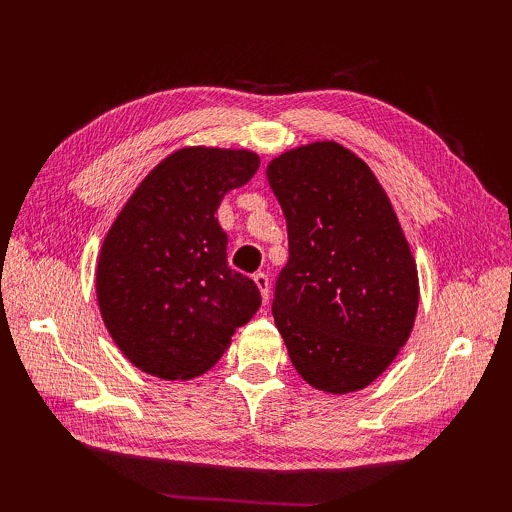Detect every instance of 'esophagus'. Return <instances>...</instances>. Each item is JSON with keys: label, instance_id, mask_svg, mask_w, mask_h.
<instances>
[{"label": "esophagus", "instance_id": "obj_1", "mask_svg": "<svg viewBox=\"0 0 512 512\" xmlns=\"http://www.w3.org/2000/svg\"><path fill=\"white\" fill-rule=\"evenodd\" d=\"M253 279H255L259 292H262L264 303H268V299H270V279H268V275L266 273H255Z\"/></svg>", "mask_w": 512, "mask_h": 512}]
</instances>
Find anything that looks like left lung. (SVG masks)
Returning a JSON list of instances; mask_svg holds the SVG:
<instances>
[{"mask_svg": "<svg viewBox=\"0 0 512 512\" xmlns=\"http://www.w3.org/2000/svg\"><path fill=\"white\" fill-rule=\"evenodd\" d=\"M284 209L288 264L273 317L301 378L350 394L385 372L418 310V270L376 176L332 140L292 149L266 169Z\"/></svg>", "mask_w": 512, "mask_h": 512, "instance_id": "left-lung-1", "label": "left lung"}]
</instances>
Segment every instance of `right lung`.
Here are the masks:
<instances>
[{
	"label": "right lung",
	"instance_id": "obj_1",
	"mask_svg": "<svg viewBox=\"0 0 512 512\" xmlns=\"http://www.w3.org/2000/svg\"><path fill=\"white\" fill-rule=\"evenodd\" d=\"M259 169L246 149L187 147L140 182L107 233L96 297L121 352L143 372L187 380L211 369L262 306L226 259L215 213Z\"/></svg>",
	"mask_w": 512,
	"mask_h": 512
}]
</instances>
